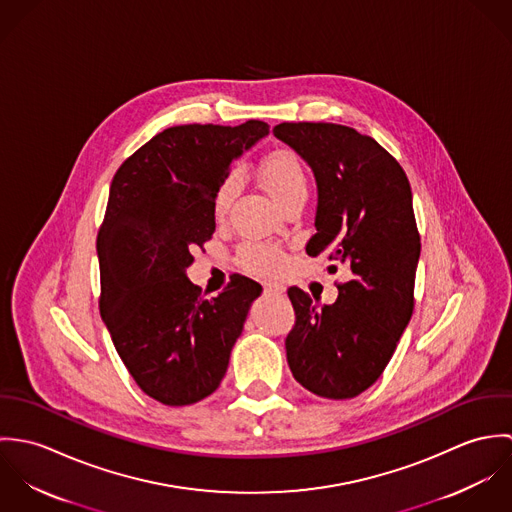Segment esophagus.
I'll use <instances>...</instances> for the list:
<instances>
[{"mask_svg":"<svg viewBox=\"0 0 512 512\" xmlns=\"http://www.w3.org/2000/svg\"><path fill=\"white\" fill-rule=\"evenodd\" d=\"M284 292H286V288L280 284H264V293H268V295H282Z\"/></svg>","mask_w":512,"mask_h":512,"instance_id":"obj_1","label":"esophagus"}]
</instances>
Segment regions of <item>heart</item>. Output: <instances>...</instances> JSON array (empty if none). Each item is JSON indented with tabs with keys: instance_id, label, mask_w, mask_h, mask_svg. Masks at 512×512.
<instances>
[{
	"instance_id": "1",
	"label": "heart",
	"mask_w": 512,
	"mask_h": 512,
	"mask_svg": "<svg viewBox=\"0 0 512 512\" xmlns=\"http://www.w3.org/2000/svg\"><path fill=\"white\" fill-rule=\"evenodd\" d=\"M260 179L268 195L280 205L297 195H307V177L301 159L290 149H278L264 157L260 163ZM236 191V179L228 177L215 197V211L224 213ZM242 264L256 274H276L284 266L280 250L264 244H248L240 252Z\"/></svg>"
}]
</instances>
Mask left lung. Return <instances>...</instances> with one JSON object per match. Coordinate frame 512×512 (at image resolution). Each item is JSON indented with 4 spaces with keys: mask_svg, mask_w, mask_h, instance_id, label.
Here are the masks:
<instances>
[{
    "mask_svg": "<svg viewBox=\"0 0 512 512\" xmlns=\"http://www.w3.org/2000/svg\"><path fill=\"white\" fill-rule=\"evenodd\" d=\"M311 167L317 183L315 234L305 252L345 266L349 282L321 305L290 288L295 325L286 339L293 378L309 392L347 400L376 382L414 311L420 234L400 163L372 138L325 122L274 128Z\"/></svg>",
    "mask_w": 512,
    "mask_h": 512,
    "instance_id": "1",
    "label": "left lung"
}]
</instances>
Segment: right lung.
Listing matches in <instances>:
<instances>
[{"label": "right lung", "instance_id": "right-lung-1", "mask_svg": "<svg viewBox=\"0 0 512 512\" xmlns=\"http://www.w3.org/2000/svg\"><path fill=\"white\" fill-rule=\"evenodd\" d=\"M268 134L260 120L167 128L112 179L96 240L100 315L136 384L165 406L195 404L219 388L262 293L234 274L205 299L187 268L215 232V197L230 163Z\"/></svg>", "mask_w": 512, "mask_h": 512}]
</instances>
